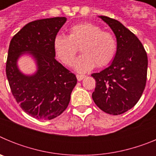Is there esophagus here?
I'll use <instances>...</instances> for the list:
<instances>
[{
    "label": "esophagus",
    "mask_w": 156,
    "mask_h": 156,
    "mask_svg": "<svg viewBox=\"0 0 156 156\" xmlns=\"http://www.w3.org/2000/svg\"><path fill=\"white\" fill-rule=\"evenodd\" d=\"M85 77H86V76L85 75H79V74H77L76 75V78H77V80L78 81L82 80L83 78H85Z\"/></svg>",
    "instance_id": "esophagus-1"
}]
</instances>
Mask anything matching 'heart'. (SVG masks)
Listing matches in <instances>:
<instances>
[{"instance_id":"heart-1","label":"heart","mask_w":156,"mask_h":156,"mask_svg":"<svg viewBox=\"0 0 156 156\" xmlns=\"http://www.w3.org/2000/svg\"><path fill=\"white\" fill-rule=\"evenodd\" d=\"M117 48L113 34L90 23L75 25L69 29V35L59 34L54 39L56 55L67 66L73 65L80 48L83 55L75 63V69L80 73L90 71L95 66L108 65L115 57Z\"/></svg>"}]
</instances>
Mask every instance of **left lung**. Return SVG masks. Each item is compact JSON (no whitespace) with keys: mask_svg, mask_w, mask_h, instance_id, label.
<instances>
[{"mask_svg":"<svg viewBox=\"0 0 156 156\" xmlns=\"http://www.w3.org/2000/svg\"><path fill=\"white\" fill-rule=\"evenodd\" d=\"M112 30L118 48L108 68L91 74L96 82L92 98L100 109L110 115H120L132 108L146 85L148 57L136 36L115 19L100 16Z\"/></svg>","mask_w":156,"mask_h":156,"instance_id":"left-lung-1","label":"left lung"}]
</instances>
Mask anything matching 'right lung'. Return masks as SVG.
<instances>
[{
	"mask_svg": "<svg viewBox=\"0 0 156 156\" xmlns=\"http://www.w3.org/2000/svg\"><path fill=\"white\" fill-rule=\"evenodd\" d=\"M66 20L55 17L29 23L10 42L6 62L8 83L22 109L35 119L50 120L61 115L77 83L75 74L55 58L54 39ZM25 52L36 59L37 71L34 75H24L17 68V59Z\"/></svg>",
	"mask_w": 156,
	"mask_h": 156,
	"instance_id": "1",
	"label": "right lung"
}]
</instances>
